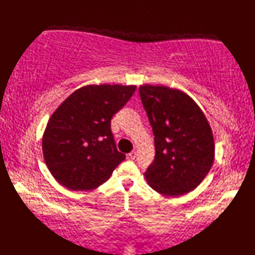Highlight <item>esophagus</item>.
<instances>
[{
  "label": "esophagus",
  "instance_id": "34e87169",
  "mask_svg": "<svg viewBox=\"0 0 255 255\" xmlns=\"http://www.w3.org/2000/svg\"><path fill=\"white\" fill-rule=\"evenodd\" d=\"M128 158L130 159V160H134V159H136V158H137V152H136V151H132V152L129 153V154H128Z\"/></svg>",
  "mask_w": 255,
  "mask_h": 255
}]
</instances>
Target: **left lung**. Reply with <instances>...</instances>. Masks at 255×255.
I'll use <instances>...</instances> for the list:
<instances>
[{"label":"left lung","instance_id":"1","mask_svg":"<svg viewBox=\"0 0 255 255\" xmlns=\"http://www.w3.org/2000/svg\"><path fill=\"white\" fill-rule=\"evenodd\" d=\"M139 94L154 134L155 155L144 175L154 191L180 196L196 188L215 158L209 124L181 91L141 85Z\"/></svg>","mask_w":255,"mask_h":255}]
</instances>
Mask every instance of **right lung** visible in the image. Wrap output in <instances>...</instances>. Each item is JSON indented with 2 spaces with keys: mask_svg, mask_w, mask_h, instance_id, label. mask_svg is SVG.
<instances>
[{
  "mask_svg": "<svg viewBox=\"0 0 255 255\" xmlns=\"http://www.w3.org/2000/svg\"><path fill=\"white\" fill-rule=\"evenodd\" d=\"M134 91V85H86L52 114L42 138V152L61 185L72 191L96 188L126 159L117 150L111 119Z\"/></svg>",
  "mask_w": 255,
  "mask_h": 255,
  "instance_id": "obj_1",
  "label": "right lung"
}]
</instances>
